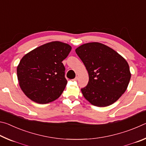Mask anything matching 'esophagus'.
<instances>
[{
    "label": "esophagus",
    "instance_id": "34e87169",
    "mask_svg": "<svg viewBox=\"0 0 146 146\" xmlns=\"http://www.w3.org/2000/svg\"><path fill=\"white\" fill-rule=\"evenodd\" d=\"M78 76H76V77H75V78L73 79V81H77V80H78Z\"/></svg>",
    "mask_w": 146,
    "mask_h": 146
}]
</instances>
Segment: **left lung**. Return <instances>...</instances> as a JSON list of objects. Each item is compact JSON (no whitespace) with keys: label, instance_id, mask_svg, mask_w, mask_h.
I'll return each mask as SVG.
<instances>
[{"label":"left lung","instance_id":"8db88e82","mask_svg":"<svg viewBox=\"0 0 146 146\" xmlns=\"http://www.w3.org/2000/svg\"><path fill=\"white\" fill-rule=\"evenodd\" d=\"M75 51L89 74L88 85L81 90L86 99L97 107H106L119 99L131 75L126 60L100 42L84 44Z\"/></svg>","mask_w":146,"mask_h":146}]
</instances>
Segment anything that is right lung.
<instances>
[{
  "mask_svg": "<svg viewBox=\"0 0 146 146\" xmlns=\"http://www.w3.org/2000/svg\"><path fill=\"white\" fill-rule=\"evenodd\" d=\"M71 46L60 41L44 44L26 54L17 68L20 88L27 97L48 104L60 97L67 85L62 62Z\"/></svg>",
  "mask_w": 146,
  "mask_h": 146,
  "instance_id": "right-lung-1",
  "label": "right lung"
}]
</instances>
